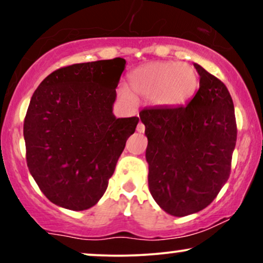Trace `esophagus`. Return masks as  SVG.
<instances>
[{"label":"esophagus","instance_id":"34e87169","mask_svg":"<svg viewBox=\"0 0 263 263\" xmlns=\"http://www.w3.org/2000/svg\"><path fill=\"white\" fill-rule=\"evenodd\" d=\"M137 132H140V134H143V132H144V125L142 122H138Z\"/></svg>","mask_w":263,"mask_h":263}]
</instances>
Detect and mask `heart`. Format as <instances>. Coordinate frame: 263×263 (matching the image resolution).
I'll return each mask as SVG.
<instances>
[{
  "label": "heart",
  "mask_w": 263,
  "mask_h": 263,
  "mask_svg": "<svg viewBox=\"0 0 263 263\" xmlns=\"http://www.w3.org/2000/svg\"><path fill=\"white\" fill-rule=\"evenodd\" d=\"M199 89V75L194 66L179 62H156L136 69L129 75L128 89L121 87L125 100L134 98L151 100L162 108L184 106Z\"/></svg>",
  "instance_id": "heart-1"
}]
</instances>
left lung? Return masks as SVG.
I'll return each instance as SVG.
<instances>
[{
	"instance_id": "8db88e82",
	"label": "left lung",
	"mask_w": 263,
	"mask_h": 263,
	"mask_svg": "<svg viewBox=\"0 0 263 263\" xmlns=\"http://www.w3.org/2000/svg\"><path fill=\"white\" fill-rule=\"evenodd\" d=\"M199 90L185 106L144 108L148 185L156 203L173 216L206 208L228 182L236 144L234 102L218 78L194 63Z\"/></svg>"
}]
</instances>
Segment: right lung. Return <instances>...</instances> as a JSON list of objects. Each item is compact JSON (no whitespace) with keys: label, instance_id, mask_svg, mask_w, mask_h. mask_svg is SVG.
<instances>
[{"label":"right lung","instance_id":"obj_1","mask_svg":"<svg viewBox=\"0 0 263 263\" xmlns=\"http://www.w3.org/2000/svg\"><path fill=\"white\" fill-rule=\"evenodd\" d=\"M126 60L60 68L39 84L23 125L28 170L58 206L86 210L100 200L140 119H116V87Z\"/></svg>","mask_w":263,"mask_h":263}]
</instances>
